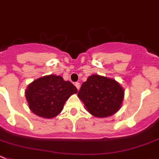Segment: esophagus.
Here are the masks:
<instances>
[{
    "label": "esophagus",
    "instance_id": "obj_1",
    "mask_svg": "<svg viewBox=\"0 0 159 159\" xmlns=\"http://www.w3.org/2000/svg\"><path fill=\"white\" fill-rule=\"evenodd\" d=\"M75 86H76V88L78 89V90H79V89H80V83L76 82L75 84Z\"/></svg>",
    "mask_w": 159,
    "mask_h": 159
}]
</instances>
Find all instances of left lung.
I'll return each instance as SVG.
<instances>
[{
  "mask_svg": "<svg viewBox=\"0 0 159 159\" xmlns=\"http://www.w3.org/2000/svg\"><path fill=\"white\" fill-rule=\"evenodd\" d=\"M78 96L92 115L106 118L120 109L124 89L115 80L93 75L82 83Z\"/></svg>",
  "mask_w": 159,
  "mask_h": 159,
  "instance_id": "8db88e82",
  "label": "left lung"
}]
</instances>
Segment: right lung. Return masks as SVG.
<instances>
[{
    "mask_svg": "<svg viewBox=\"0 0 159 159\" xmlns=\"http://www.w3.org/2000/svg\"><path fill=\"white\" fill-rule=\"evenodd\" d=\"M77 93L78 89L70 81L51 75L30 83L25 96L33 113L41 118H52L61 112L68 98Z\"/></svg>",
    "mask_w": 159,
    "mask_h": 159,
    "instance_id": "obj_1",
    "label": "right lung"
}]
</instances>
